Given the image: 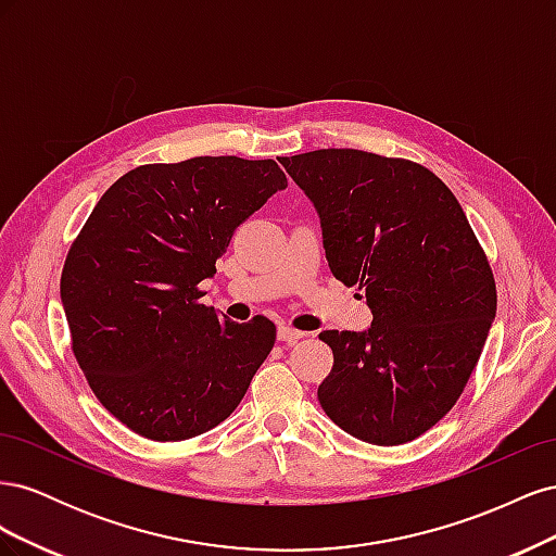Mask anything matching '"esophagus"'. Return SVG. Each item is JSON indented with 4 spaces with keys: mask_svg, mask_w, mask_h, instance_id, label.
Wrapping results in <instances>:
<instances>
[{
    "mask_svg": "<svg viewBox=\"0 0 556 556\" xmlns=\"http://www.w3.org/2000/svg\"><path fill=\"white\" fill-rule=\"evenodd\" d=\"M306 336V331H301V329H294L292 325H278V339L280 341H285V343H294V341H299V339H304Z\"/></svg>",
    "mask_w": 556,
    "mask_h": 556,
    "instance_id": "esophagus-1",
    "label": "esophagus"
}]
</instances>
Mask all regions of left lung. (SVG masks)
I'll list each match as a JSON object with an SVG mask.
<instances>
[{"label":"left lung","instance_id":"left-lung-1","mask_svg":"<svg viewBox=\"0 0 556 556\" xmlns=\"http://www.w3.org/2000/svg\"><path fill=\"white\" fill-rule=\"evenodd\" d=\"M323 220L336 280L366 292L371 329L323 331L319 406L355 439L415 441L452 410L496 315L490 260L457 197L427 166L323 148L280 160Z\"/></svg>","mask_w":556,"mask_h":556}]
</instances>
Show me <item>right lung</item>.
Wrapping results in <instances>:
<instances>
[{"label": "right lung", "instance_id": "add662e5", "mask_svg": "<svg viewBox=\"0 0 556 556\" xmlns=\"http://www.w3.org/2000/svg\"><path fill=\"white\" fill-rule=\"evenodd\" d=\"M288 188L274 160L233 155L141 164L97 201L66 252L60 294L74 357L99 403L134 433L169 443L239 406L276 343L201 304L239 225Z\"/></svg>", "mask_w": 556, "mask_h": 556}]
</instances>
